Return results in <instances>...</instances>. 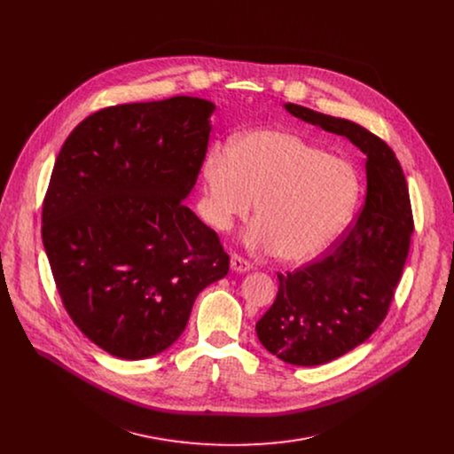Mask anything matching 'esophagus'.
I'll list each match as a JSON object with an SVG mask.
<instances>
[{"instance_id":"1","label":"esophagus","mask_w":454,"mask_h":454,"mask_svg":"<svg viewBox=\"0 0 454 454\" xmlns=\"http://www.w3.org/2000/svg\"><path fill=\"white\" fill-rule=\"evenodd\" d=\"M230 266H231V270H233V271H240V273H246V271H249V270H251V264L246 261V258L239 256L237 253H233V254H231V258H230Z\"/></svg>"}]
</instances>
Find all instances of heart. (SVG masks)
<instances>
[{"label": "heart", "mask_w": 454, "mask_h": 454, "mask_svg": "<svg viewBox=\"0 0 454 454\" xmlns=\"http://www.w3.org/2000/svg\"><path fill=\"white\" fill-rule=\"evenodd\" d=\"M203 174L207 221L228 230L256 201L258 223L246 240L251 247H273L282 262H301L325 249L361 196L354 163L277 129L247 133L233 149L215 145Z\"/></svg>", "instance_id": "heart-1"}]
</instances>
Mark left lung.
I'll return each mask as SVG.
<instances>
[{
	"instance_id": "1",
	"label": "left lung",
	"mask_w": 454,
	"mask_h": 454,
	"mask_svg": "<svg viewBox=\"0 0 454 454\" xmlns=\"http://www.w3.org/2000/svg\"><path fill=\"white\" fill-rule=\"evenodd\" d=\"M323 131L348 138L366 156V200L356 224L319 261L278 273V293L256 321V336L278 359L317 366L364 343L382 323L401 280L413 215L395 153L364 127L286 104Z\"/></svg>"
}]
</instances>
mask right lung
<instances>
[{
	"label": "right lung",
	"instance_id": "add662e5",
	"mask_svg": "<svg viewBox=\"0 0 454 454\" xmlns=\"http://www.w3.org/2000/svg\"><path fill=\"white\" fill-rule=\"evenodd\" d=\"M214 109L196 97L104 107L55 160L41 217L51 275L82 334L120 359L167 350L230 270L219 235L183 205Z\"/></svg>",
	"mask_w": 454,
	"mask_h": 454
}]
</instances>
